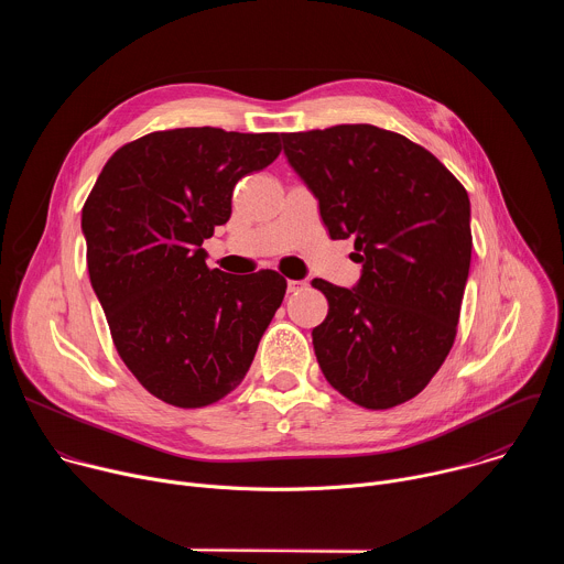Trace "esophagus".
<instances>
[{"label":"esophagus","instance_id":"obj_1","mask_svg":"<svg viewBox=\"0 0 564 564\" xmlns=\"http://www.w3.org/2000/svg\"><path fill=\"white\" fill-rule=\"evenodd\" d=\"M307 283L305 281H288V292H299L303 290Z\"/></svg>","mask_w":564,"mask_h":564}]
</instances>
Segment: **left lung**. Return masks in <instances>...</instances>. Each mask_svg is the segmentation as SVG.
I'll list each match as a JSON object with an SVG mask.
<instances>
[{
	"mask_svg": "<svg viewBox=\"0 0 564 564\" xmlns=\"http://www.w3.org/2000/svg\"><path fill=\"white\" fill-rule=\"evenodd\" d=\"M330 238H355L359 283L324 279L328 316L312 330L328 383L383 411L420 394L457 335L470 268V203L440 160L401 133L337 124L283 133Z\"/></svg>",
	"mask_w": 564,
	"mask_h": 564,
	"instance_id": "obj_1",
	"label": "left lung"
}]
</instances>
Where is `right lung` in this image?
I'll use <instances>...</instances> for the list:
<instances>
[{"instance_id": "right-lung-1", "label": "right lung", "mask_w": 564, "mask_h": 564, "mask_svg": "<svg viewBox=\"0 0 564 564\" xmlns=\"http://www.w3.org/2000/svg\"><path fill=\"white\" fill-rule=\"evenodd\" d=\"M281 153L279 133L153 131L120 147L85 207L89 279L113 346L153 397L203 409L248 375L288 281L209 270L203 240L236 183Z\"/></svg>"}]
</instances>
